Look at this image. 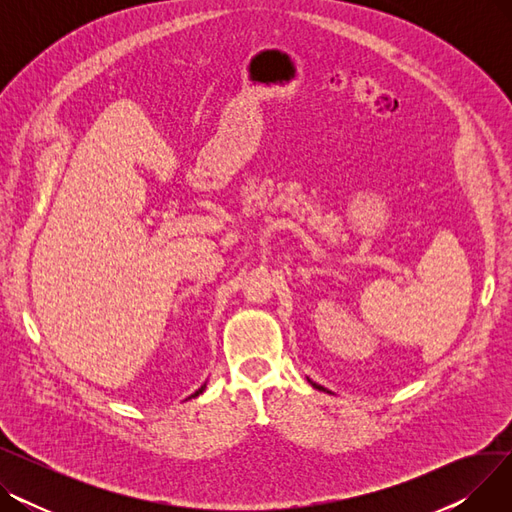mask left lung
<instances>
[{
	"label": "left lung",
	"mask_w": 512,
	"mask_h": 512,
	"mask_svg": "<svg viewBox=\"0 0 512 512\" xmlns=\"http://www.w3.org/2000/svg\"><path fill=\"white\" fill-rule=\"evenodd\" d=\"M313 384V388H317V390H324V392H330V390H326L324 386H319V384H315V382H311Z\"/></svg>",
	"instance_id": "obj_1"
}]
</instances>
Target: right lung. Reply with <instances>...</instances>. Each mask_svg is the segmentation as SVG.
Instances as JSON below:
<instances>
[{"label":"right lung","mask_w":512,"mask_h":512,"mask_svg":"<svg viewBox=\"0 0 512 512\" xmlns=\"http://www.w3.org/2000/svg\"><path fill=\"white\" fill-rule=\"evenodd\" d=\"M203 390H205V384H203V386H201V388H199V390H197L195 394H191V396H188V398H195V396H199V394H201Z\"/></svg>","instance_id":"add662e5"}]
</instances>
